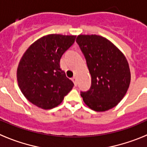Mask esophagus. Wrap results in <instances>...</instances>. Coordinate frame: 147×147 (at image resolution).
<instances>
[{
  "mask_svg": "<svg viewBox=\"0 0 147 147\" xmlns=\"http://www.w3.org/2000/svg\"><path fill=\"white\" fill-rule=\"evenodd\" d=\"M72 81L74 82V83L75 86H76V85H77V82H76V77H73L72 78Z\"/></svg>",
  "mask_w": 147,
  "mask_h": 147,
  "instance_id": "34e87169",
  "label": "esophagus"
}]
</instances>
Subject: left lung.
I'll use <instances>...</instances> for the list:
<instances>
[{"mask_svg":"<svg viewBox=\"0 0 147 147\" xmlns=\"http://www.w3.org/2000/svg\"><path fill=\"white\" fill-rule=\"evenodd\" d=\"M91 76V86L81 92L87 106L97 112L113 108L124 98L130 84L128 62L110 40L96 34L76 37Z\"/></svg>","mask_w":147,"mask_h":147,"instance_id":"obj_1","label":"left lung"}]
</instances>
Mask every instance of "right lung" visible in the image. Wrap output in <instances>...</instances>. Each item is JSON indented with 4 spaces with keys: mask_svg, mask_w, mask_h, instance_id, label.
Returning a JSON list of instances; mask_svg holds the SVG:
<instances>
[{
    "mask_svg": "<svg viewBox=\"0 0 147 147\" xmlns=\"http://www.w3.org/2000/svg\"><path fill=\"white\" fill-rule=\"evenodd\" d=\"M74 35L49 34L26 51L18 70V86L24 96L38 107H57L74 87L59 66L62 54L75 41Z\"/></svg>",
    "mask_w": 147,
    "mask_h": 147,
    "instance_id": "right-lung-1",
    "label": "right lung"
}]
</instances>
